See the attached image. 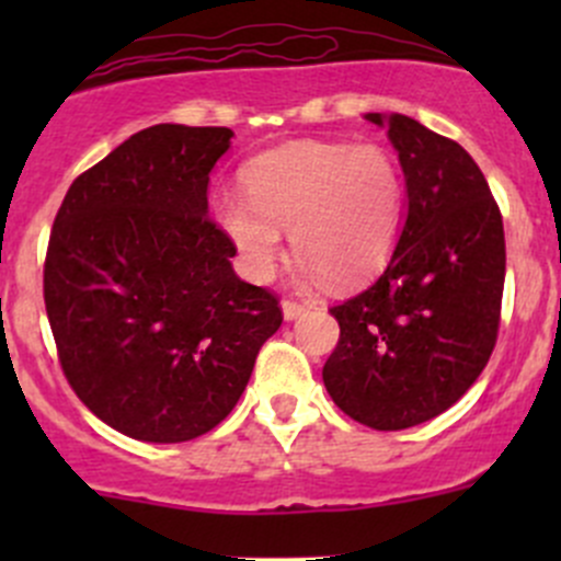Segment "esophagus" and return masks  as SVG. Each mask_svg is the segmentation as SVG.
Here are the masks:
<instances>
[{"mask_svg": "<svg viewBox=\"0 0 561 561\" xmlns=\"http://www.w3.org/2000/svg\"><path fill=\"white\" fill-rule=\"evenodd\" d=\"M282 312H285L287 320H296L298 314L307 312V304L296 301V298H285V301H282Z\"/></svg>", "mask_w": 561, "mask_h": 561, "instance_id": "34e87169", "label": "esophagus"}]
</instances>
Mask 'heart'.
Listing matches in <instances>:
<instances>
[{"label":"heart","mask_w":561,"mask_h":561,"mask_svg":"<svg viewBox=\"0 0 561 561\" xmlns=\"http://www.w3.org/2000/svg\"><path fill=\"white\" fill-rule=\"evenodd\" d=\"M241 181L244 195H219L214 214L257 282L279 263V230L304 271L333 285L375 274L399 239L407 184L382 146L293 144L249 162Z\"/></svg>","instance_id":"b5f03b06"}]
</instances>
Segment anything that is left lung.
Instances as JSON below:
<instances>
[{"label": "left lung", "mask_w": 561, "mask_h": 561, "mask_svg": "<svg viewBox=\"0 0 561 561\" xmlns=\"http://www.w3.org/2000/svg\"><path fill=\"white\" fill-rule=\"evenodd\" d=\"M386 124L407 179V219L386 271L331 307L339 342L322 382L377 432L417 426L480 377L500 333L505 228L483 171L445 135L401 113Z\"/></svg>", "instance_id": "1"}]
</instances>
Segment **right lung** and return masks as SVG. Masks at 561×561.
Wrapping results in <instances>:
<instances>
[{
  "mask_svg": "<svg viewBox=\"0 0 561 561\" xmlns=\"http://www.w3.org/2000/svg\"><path fill=\"white\" fill-rule=\"evenodd\" d=\"M228 127L154 124L72 181L43 296L78 399L116 432L186 443L230 415L282 325L279 298L239 279L208 214Z\"/></svg>",
  "mask_w": 561,
  "mask_h": 561,
  "instance_id": "1",
  "label": "right lung"
}]
</instances>
